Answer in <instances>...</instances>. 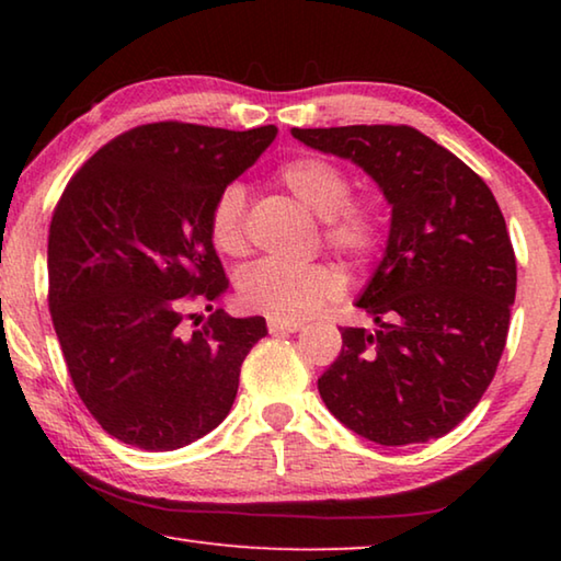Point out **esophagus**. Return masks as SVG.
<instances>
[{"mask_svg":"<svg viewBox=\"0 0 561 561\" xmlns=\"http://www.w3.org/2000/svg\"><path fill=\"white\" fill-rule=\"evenodd\" d=\"M267 329L272 334H291V331H299L301 329V321H284V319H267Z\"/></svg>","mask_w":561,"mask_h":561,"instance_id":"esophagus-1","label":"esophagus"}]
</instances>
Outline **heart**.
I'll return each mask as SVG.
<instances>
[{
  "label": "heart",
  "mask_w": 561,
  "mask_h": 561,
  "mask_svg": "<svg viewBox=\"0 0 561 561\" xmlns=\"http://www.w3.org/2000/svg\"><path fill=\"white\" fill-rule=\"evenodd\" d=\"M279 183L291 190L311 213L324 217V244L351 264L374 262L386 240V217L371 195H351V175L324 156H299L279 168ZM207 230L217 252L242 257L247 240V195L240 183L225 185L215 195ZM240 301L262 314L299 321L336 299L341 282L327 264L254 262L237 284Z\"/></svg>",
  "instance_id": "heart-1"
}]
</instances>
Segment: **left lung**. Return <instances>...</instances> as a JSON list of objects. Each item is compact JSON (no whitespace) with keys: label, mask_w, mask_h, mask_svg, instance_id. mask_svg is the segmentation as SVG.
Returning a JSON list of instances; mask_svg holds the SVG:
<instances>
[{"label":"left lung","mask_w":561,"mask_h":561,"mask_svg":"<svg viewBox=\"0 0 561 561\" xmlns=\"http://www.w3.org/2000/svg\"><path fill=\"white\" fill-rule=\"evenodd\" d=\"M354 160L391 203L383 262L356 307L376 329H341L319 393L341 423L378 445L443 438L495 378L517 291L500 205L474 170L411 126L291 128Z\"/></svg>","instance_id":"1"}]
</instances>
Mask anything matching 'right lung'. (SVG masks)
Here are the masks:
<instances>
[{"label": "right lung", "mask_w": 561, "mask_h": 561, "mask_svg": "<svg viewBox=\"0 0 561 561\" xmlns=\"http://www.w3.org/2000/svg\"><path fill=\"white\" fill-rule=\"evenodd\" d=\"M274 136V126L146 123L99 148L56 203L51 321L76 393L121 443L175 450L230 413L267 324L213 309L230 279L207 217Z\"/></svg>", "instance_id": "1"}]
</instances>
